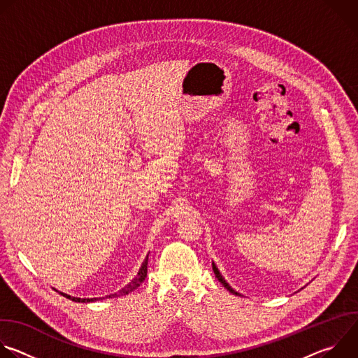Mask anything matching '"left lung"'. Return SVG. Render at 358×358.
<instances>
[{
    "mask_svg": "<svg viewBox=\"0 0 358 358\" xmlns=\"http://www.w3.org/2000/svg\"><path fill=\"white\" fill-rule=\"evenodd\" d=\"M213 269H214V273H215V276H217V279H218V280H220V282H221V283H222V285H224V287H225V289H228V290H229V292H231V293H234V294H239V293H238V292H236V290H234V289H232V287H231V286H229V283H228V282H227V280H225V279H224V276H222V275H221V272H220V271H218V268H217V265H215V264H214V262H213Z\"/></svg>",
    "mask_w": 358,
    "mask_h": 358,
    "instance_id": "8db88e82",
    "label": "left lung"
}]
</instances>
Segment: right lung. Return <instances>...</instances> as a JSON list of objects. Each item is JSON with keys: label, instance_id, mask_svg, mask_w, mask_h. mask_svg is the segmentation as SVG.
Returning <instances> with one entry per match:
<instances>
[{"label": "right lung", "instance_id": "1", "mask_svg": "<svg viewBox=\"0 0 358 358\" xmlns=\"http://www.w3.org/2000/svg\"><path fill=\"white\" fill-rule=\"evenodd\" d=\"M147 262H148V255L145 257V259H144V262L141 264V266H140V269H138V273L134 276V279L130 282V283H127L123 289H120L117 293H113V294H109V296H105V297H92V299H80V297H73V296H71V294H66V293H62V292H59V290H57V292H59L62 296H65V297H68V299H71V300H73V301H78V303H90V301H96V300H101V299H110V297H119V296H124V294H129L130 292H133L134 289H137L143 282H144V279H145V276H147Z\"/></svg>", "mask_w": 358, "mask_h": 358}]
</instances>
